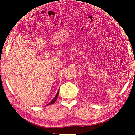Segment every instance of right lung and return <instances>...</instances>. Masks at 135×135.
I'll use <instances>...</instances> for the list:
<instances>
[{
    "label": "right lung",
    "instance_id": "obj_1",
    "mask_svg": "<svg viewBox=\"0 0 135 135\" xmlns=\"http://www.w3.org/2000/svg\"><path fill=\"white\" fill-rule=\"evenodd\" d=\"M59 90L58 91V92H57V93L56 94V95L55 96V97L54 98V99H53L50 103L49 104H48L47 105H51V104H53L54 103H55V102H56V100H57V97H58V95H59Z\"/></svg>",
    "mask_w": 135,
    "mask_h": 135
}]
</instances>
